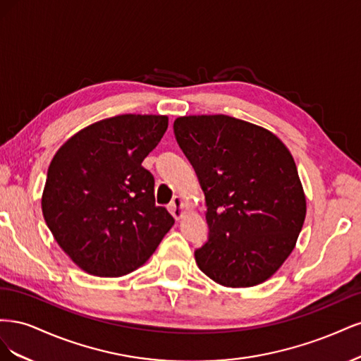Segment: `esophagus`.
Here are the masks:
<instances>
[{"label":"esophagus","instance_id":"1","mask_svg":"<svg viewBox=\"0 0 361 361\" xmlns=\"http://www.w3.org/2000/svg\"><path fill=\"white\" fill-rule=\"evenodd\" d=\"M169 211H170V214H171L174 218H176V220H180V218L183 216L185 207H183L182 199L178 197V195H174V199H173L171 203L169 204Z\"/></svg>","mask_w":361,"mask_h":361}]
</instances>
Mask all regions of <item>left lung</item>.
I'll list each match as a JSON object with an SVG mask.
<instances>
[{
  "label": "left lung",
  "mask_w": 361,
  "mask_h": 361,
  "mask_svg": "<svg viewBox=\"0 0 361 361\" xmlns=\"http://www.w3.org/2000/svg\"><path fill=\"white\" fill-rule=\"evenodd\" d=\"M173 129L207 206L199 268L227 288L264 283L292 253L305 218L290 152L268 129L224 114L178 117Z\"/></svg>",
  "instance_id": "left-lung-1"
}]
</instances>
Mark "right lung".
Wrapping results in <instances>:
<instances>
[{
    "label": "right lung",
    "instance_id": "right-lung-1",
    "mask_svg": "<svg viewBox=\"0 0 361 361\" xmlns=\"http://www.w3.org/2000/svg\"><path fill=\"white\" fill-rule=\"evenodd\" d=\"M167 126V116L110 117L81 129L54 155L43 218L64 253L89 274H129L174 224L155 204V179L141 166Z\"/></svg>",
    "mask_w": 361,
    "mask_h": 361
}]
</instances>
